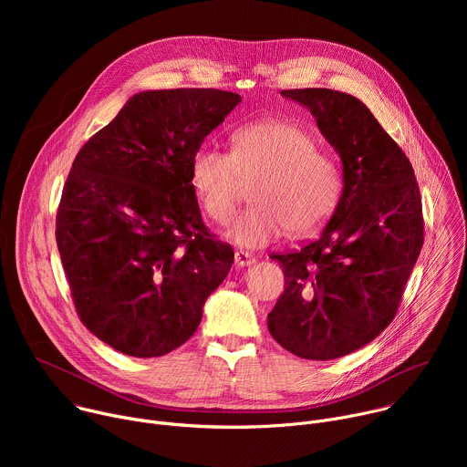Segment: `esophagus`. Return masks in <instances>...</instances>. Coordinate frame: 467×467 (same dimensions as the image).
Instances as JSON below:
<instances>
[{
  "label": "esophagus",
  "mask_w": 467,
  "mask_h": 467,
  "mask_svg": "<svg viewBox=\"0 0 467 467\" xmlns=\"http://www.w3.org/2000/svg\"><path fill=\"white\" fill-rule=\"evenodd\" d=\"M254 262H256V258L251 253H247V251L240 249V251L234 253V264L240 265V268H244V265H251Z\"/></svg>",
  "instance_id": "34e87169"
}]
</instances>
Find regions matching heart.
<instances>
[{"mask_svg":"<svg viewBox=\"0 0 467 467\" xmlns=\"http://www.w3.org/2000/svg\"><path fill=\"white\" fill-rule=\"evenodd\" d=\"M306 130L285 121H262L236 129L231 155L199 148L190 162V184L207 216L223 225L240 199V179L258 182L251 190V211L244 213L225 238L258 249L292 234L317 229L337 207L340 170Z\"/></svg>","mask_w":467,"mask_h":467,"instance_id":"1","label":"heart"}]
</instances>
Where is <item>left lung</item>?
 <instances>
[{
  "label": "left lung",
  "instance_id": "8db88e82",
  "mask_svg": "<svg viewBox=\"0 0 467 467\" xmlns=\"http://www.w3.org/2000/svg\"><path fill=\"white\" fill-rule=\"evenodd\" d=\"M310 110L342 161V195L317 238L277 253L285 292L270 335L306 360L346 357L395 317L423 245L421 197L410 161L355 96L283 90Z\"/></svg>",
  "mask_w": 467,
  "mask_h": 467
}]
</instances>
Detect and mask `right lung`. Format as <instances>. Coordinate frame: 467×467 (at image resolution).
<instances>
[{
  "label": "right lung",
  "mask_w": 467,
  "mask_h": 467,
  "mask_svg": "<svg viewBox=\"0 0 467 467\" xmlns=\"http://www.w3.org/2000/svg\"><path fill=\"white\" fill-rule=\"evenodd\" d=\"M242 101L216 88L144 90L81 148L62 190L57 247L85 327L151 358L182 346L234 251L209 234L190 162Z\"/></svg>",
  "instance_id": "add662e5"
}]
</instances>
